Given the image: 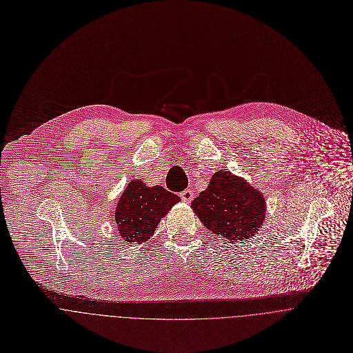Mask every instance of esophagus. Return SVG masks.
<instances>
[{
  "label": "esophagus",
  "instance_id": "esophagus-1",
  "mask_svg": "<svg viewBox=\"0 0 353 353\" xmlns=\"http://www.w3.org/2000/svg\"><path fill=\"white\" fill-rule=\"evenodd\" d=\"M180 198L184 201V202H191L192 198H194V191H191L190 188L188 190H184L180 192Z\"/></svg>",
  "mask_w": 353,
  "mask_h": 353
}]
</instances>
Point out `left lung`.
<instances>
[{
	"instance_id": "1",
	"label": "left lung",
	"mask_w": 353,
	"mask_h": 353,
	"mask_svg": "<svg viewBox=\"0 0 353 353\" xmlns=\"http://www.w3.org/2000/svg\"><path fill=\"white\" fill-rule=\"evenodd\" d=\"M191 208L208 230L230 243L255 237L266 210L259 191L225 170L212 176L208 188L191 202Z\"/></svg>"
}]
</instances>
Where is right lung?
<instances>
[{
    "mask_svg": "<svg viewBox=\"0 0 353 353\" xmlns=\"http://www.w3.org/2000/svg\"><path fill=\"white\" fill-rule=\"evenodd\" d=\"M179 201L180 196L163 187H147L143 181L133 180L114 210L117 231L129 243H145L152 237L161 219Z\"/></svg>",
    "mask_w": 353,
    "mask_h": 353,
    "instance_id": "obj_1",
    "label": "right lung"
}]
</instances>
